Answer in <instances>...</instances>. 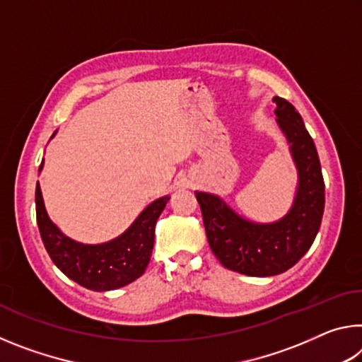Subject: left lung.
<instances>
[{"label": "left lung", "instance_id": "1", "mask_svg": "<svg viewBox=\"0 0 362 362\" xmlns=\"http://www.w3.org/2000/svg\"><path fill=\"white\" fill-rule=\"evenodd\" d=\"M273 102L298 170L291 211L274 223H254L218 196L196 192L214 255L225 268L247 276H274L296 265L313 244L324 212V179L313 139L292 103L283 97Z\"/></svg>", "mask_w": 362, "mask_h": 362}]
</instances>
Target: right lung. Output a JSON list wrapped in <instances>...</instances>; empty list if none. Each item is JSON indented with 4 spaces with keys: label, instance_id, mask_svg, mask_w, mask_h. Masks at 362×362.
Instances as JSON below:
<instances>
[{
    "label": "right lung",
    "instance_id": "1",
    "mask_svg": "<svg viewBox=\"0 0 362 362\" xmlns=\"http://www.w3.org/2000/svg\"><path fill=\"white\" fill-rule=\"evenodd\" d=\"M41 168L42 163L40 170ZM168 201L169 196L153 201L136 222L115 240L102 244H83L65 236L51 222L40 183H36L35 192L36 222L49 257L65 276L95 292L119 289L142 276L151 257L156 220Z\"/></svg>",
    "mask_w": 362,
    "mask_h": 362
}]
</instances>
